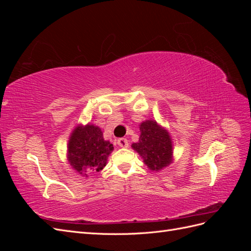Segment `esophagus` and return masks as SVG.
Listing matches in <instances>:
<instances>
[{
  "label": "esophagus",
  "instance_id": "obj_1",
  "mask_svg": "<svg viewBox=\"0 0 251 251\" xmlns=\"http://www.w3.org/2000/svg\"><path fill=\"white\" fill-rule=\"evenodd\" d=\"M117 144L120 148H127L128 146V141L126 138H119L117 140Z\"/></svg>",
  "mask_w": 251,
  "mask_h": 251
}]
</instances>
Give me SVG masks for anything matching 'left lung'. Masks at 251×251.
Listing matches in <instances>:
<instances>
[{
  "instance_id": "left-lung-1",
  "label": "left lung",
  "mask_w": 251,
  "mask_h": 251,
  "mask_svg": "<svg viewBox=\"0 0 251 251\" xmlns=\"http://www.w3.org/2000/svg\"><path fill=\"white\" fill-rule=\"evenodd\" d=\"M140 137L132 148L142 156L143 162L151 171L162 170L172 162L173 148L169 133L156 121L147 120L140 125Z\"/></svg>"
}]
</instances>
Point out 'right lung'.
Returning <instances> with one entry per match:
<instances>
[{"mask_svg":"<svg viewBox=\"0 0 251 251\" xmlns=\"http://www.w3.org/2000/svg\"><path fill=\"white\" fill-rule=\"evenodd\" d=\"M113 150V144L103 139L100 127L93 125L79 126L73 131L68 143V160L79 174L100 172L107 164Z\"/></svg>","mask_w":251,"mask_h":251,"instance_id":"add662e5","label":"right lung"}]
</instances>
